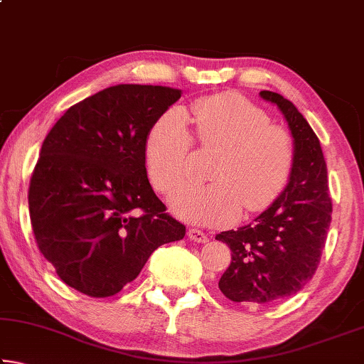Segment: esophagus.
Masks as SVG:
<instances>
[{
    "instance_id": "1",
    "label": "esophagus",
    "mask_w": 364,
    "mask_h": 364,
    "mask_svg": "<svg viewBox=\"0 0 364 364\" xmlns=\"http://www.w3.org/2000/svg\"><path fill=\"white\" fill-rule=\"evenodd\" d=\"M188 236L191 241H194V242H207L208 241L207 234L204 231L197 230V228H191V230L188 231Z\"/></svg>"
}]
</instances>
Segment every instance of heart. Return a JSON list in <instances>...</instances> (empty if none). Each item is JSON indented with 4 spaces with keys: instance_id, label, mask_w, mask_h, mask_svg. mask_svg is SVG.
Returning a JSON list of instances; mask_svg holds the SVG:
<instances>
[{
    "instance_id": "b5f03b06",
    "label": "heart",
    "mask_w": 364,
    "mask_h": 364,
    "mask_svg": "<svg viewBox=\"0 0 364 364\" xmlns=\"http://www.w3.org/2000/svg\"><path fill=\"white\" fill-rule=\"evenodd\" d=\"M186 120L204 149H217L208 183L188 184L171 197L181 218L202 225L231 223L241 213H255L278 199L295 164L291 132L269 123V115L236 93L200 97L184 117L168 112L149 128L144 160L151 181L168 194L186 176L193 149Z\"/></svg>"
}]
</instances>
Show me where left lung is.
Instances as JSON below:
<instances>
[{"label":"left lung","instance_id":"obj_1","mask_svg":"<svg viewBox=\"0 0 364 364\" xmlns=\"http://www.w3.org/2000/svg\"><path fill=\"white\" fill-rule=\"evenodd\" d=\"M286 117L295 141V164L287 186L252 223L217 234L231 249V264L220 278L225 297L269 304L297 294L313 278L331 225L328 168L319 139L294 104L260 91Z\"/></svg>","mask_w":364,"mask_h":364}]
</instances>
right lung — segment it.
Instances as JSON below:
<instances>
[{"mask_svg":"<svg viewBox=\"0 0 364 364\" xmlns=\"http://www.w3.org/2000/svg\"><path fill=\"white\" fill-rule=\"evenodd\" d=\"M181 90L110 86L54 123L28 188L35 241L67 286L102 299L132 282L186 226L147 180L144 139Z\"/></svg>","mask_w":364,"mask_h":364,"instance_id":"1","label":"right lung"}]
</instances>
